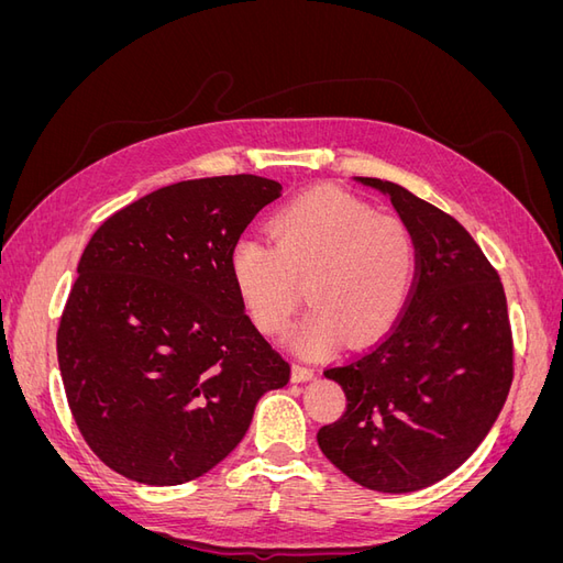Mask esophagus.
Here are the masks:
<instances>
[{"label": "esophagus", "mask_w": 563, "mask_h": 563, "mask_svg": "<svg viewBox=\"0 0 563 563\" xmlns=\"http://www.w3.org/2000/svg\"><path fill=\"white\" fill-rule=\"evenodd\" d=\"M291 378H294V383H305V380H312V378H314V368H310V366H302V364H294Z\"/></svg>", "instance_id": "obj_1"}]
</instances>
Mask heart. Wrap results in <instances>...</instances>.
Here are the masks:
<instances>
[{"mask_svg":"<svg viewBox=\"0 0 563 563\" xmlns=\"http://www.w3.org/2000/svg\"><path fill=\"white\" fill-rule=\"evenodd\" d=\"M267 234L269 244L242 236L230 253L236 294L263 331L288 329L296 282L312 305L291 333L302 352H331L343 335L362 345L397 321L416 277V244L401 220L321 187L272 216Z\"/></svg>","mask_w":563,"mask_h":563,"instance_id":"heart-1","label":"heart"}]
</instances>
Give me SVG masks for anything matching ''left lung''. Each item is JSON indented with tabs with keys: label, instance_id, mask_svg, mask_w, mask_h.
Wrapping results in <instances>:
<instances>
[{
	"label": "left lung",
	"instance_id": "8db88e82",
	"mask_svg": "<svg viewBox=\"0 0 563 563\" xmlns=\"http://www.w3.org/2000/svg\"><path fill=\"white\" fill-rule=\"evenodd\" d=\"M383 192L416 244V277L395 327L368 352L323 371L345 413L317 432L352 482L411 493L457 470L500 416L515 376L505 288L457 220L406 187Z\"/></svg>",
	"mask_w": 563,
	"mask_h": 563
}]
</instances>
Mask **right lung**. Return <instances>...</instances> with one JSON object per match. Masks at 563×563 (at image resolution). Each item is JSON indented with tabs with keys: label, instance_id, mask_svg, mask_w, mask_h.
<instances>
[{
	"label": "right lung",
	"instance_id": "add662e5",
	"mask_svg": "<svg viewBox=\"0 0 563 563\" xmlns=\"http://www.w3.org/2000/svg\"><path fill=\"white\" fill-rule=\"evenodd\" d=\"M279 195L251 174L174 183L112 213L84 249L58 366L81 437L126 479L207 474L291 378L230 275L232 246Z\"/></svg>",
	"mask_w": 563,
	"mask_h": 563
}]
</instances>
